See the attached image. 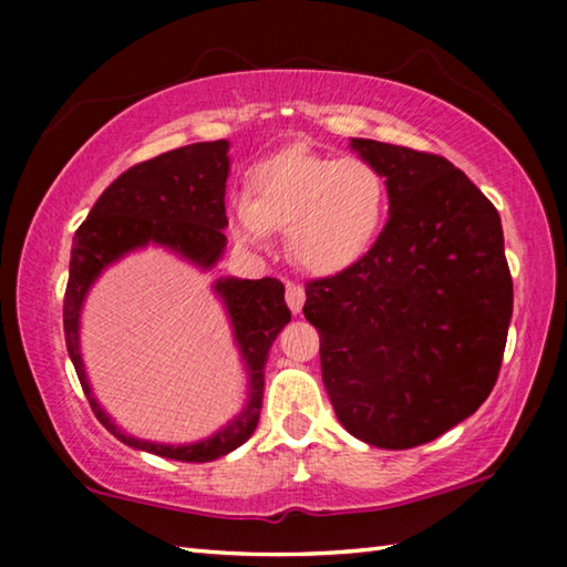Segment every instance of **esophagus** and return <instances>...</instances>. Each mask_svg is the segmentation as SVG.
I'll return each mask as SVG.
<instances>
[{"label": "esophagus", "mask_w": 567, "mask_h": 567, "mask_svg": "<svg viewBox=\"0 0 567 567\" xmlns=\"http://www.w3.org/2000/svg\"><path fill=\"white\" fill-rule=\"evenodd\" d=\"M285 300H287V307L297 315L302 310L305 305V287L300 285H287V292H285Z\"/></svg>", "instance_id": "34e87169"}]
</instances>
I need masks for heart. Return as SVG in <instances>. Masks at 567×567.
Segmentation results:
<instances>
[{
	"label": "heart",
	"mask_w": 567,
	"mask_h": 567,
	"mask_svg": "<svg viewBox=\"0 0 567 567\" xmlns=\"http://www.w3.org/2000/svg\"><path fill=\"white\" fill-rule=\"evenodd\" d=\"M249 199H233L237 243L262 249L287 229L292 257L312 272H334L368 252L385 217L388 187L370 162L290 150L249 172Z\"/></svg>",
	"instance_id": "obj_1"
}]
</instances>
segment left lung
I'll use <instances>...</instances> for the list:
<instances>
[{"mask_svg": "<svg viewBox=\"0 0 567 567\" xmlns=\"http://www.w3.org/2000/svg\"><path fill=\"white\" fill-rule=\"evenodd\" d=\"M385 177L390 217L342 272L307 282L334 415L362 443L408 450L495 388L513 318L501 215L440 155L352 137Z\"/></svg>", "mask_w": 567, "mask_h": 567, "instance_id": "left-lung-1", "label": "left lung"}]
</instances>
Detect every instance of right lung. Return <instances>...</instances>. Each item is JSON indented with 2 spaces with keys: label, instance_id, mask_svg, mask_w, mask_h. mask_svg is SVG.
<instances>
[{
  "label": "right lung",
  "instance_id": "right-lung-1",
  "mask_svg": "<svg viewBox=\"0 0 567 567\" xmlns=\"http://www.w3.org/2000/svg\"><path fill=\"white\" fill-rule=\"evenodd\" d=\"M227 140L197 142L130 167L102 192L72 239L70 282L64 292V340L92 412L124 445L182 463H209L233 453L255 433L262 410L267 352L292 318L285 305V285L275 277H262V280L219 277L213 285L215 295L225 305L245 362L247 405L215 435L189 445L150 443L122 433L114 425V420L94 398L84 372L80 318L82 305L97 277L134 249L157 245L199 270H213L227 245L223 233L227 227Z\"/></svg>",
  "mask_w": 567,
  "mask_h": 567
}]
</instances>
